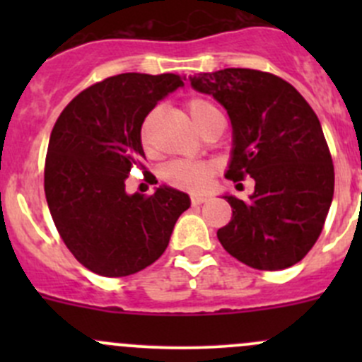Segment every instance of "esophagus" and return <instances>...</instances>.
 <instances>
[{
  "label": "esophagus",
  "instance_id": "34e87169",
  "mask_svg": "<svg viewBox=\"0 0 362 362\" xmlns=\"http://www.w3.org/2000/svg\"><path fill=\"white\" fill-rule=\"evenodd\" d=\"M204 202H206V196H202V194H192L191 196L192 206H199V204H203Z\"/></svg>",
  "mask_w": 362,
  "mask_h": 362
}]
</instances>
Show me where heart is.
<instances>
[{
  "instance_id": "1",
  "label": "heart",
  "mask_w": 362,
  "mask_h": 362,
  "mask_svg": "<svg viewBox=\"0 0 362 362\" xmlns=\"http://www.w3.org/2000/svg\"><path fill=\"white\" fill-rule=\"evenodd\" d=\"M187 112L191 119L194 120L196 126L203 129L210 119L215 115H221L218 108L210 103L204 98H192L187 101ZM159 110H152L145 115L140 126V144L145 152H152V129H154L156 119H158ZM215 168L210 163H196V160H171L160 171V177L168 185L175 189L189 192H202L214 175Z\"/></svg>"
}]
</instances>
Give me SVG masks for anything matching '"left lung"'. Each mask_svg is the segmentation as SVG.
Returning a JSON list of instances; mask_svg holds the SVG:
<instances>
[{
  "instance_id": "left-lung-1",
  "label": "left lung",
  "mask_w": 362,
  "mask_h": 362,
  "mask_svg": "<svg viewBox=\"0 0 362 362\" xmlns=\"http://www.w3.org/2000/svg\"><path fill=\"white\" fill-rule=\"evenodd\" d=\"M229 113L233 156L226 178L252 177L249 202L224 196L233 208L217 231L226 250L255 269H284L315 245L334 192V166L315 112L280 76L226 68L189 76Z\"/></svg>"
}]
</instances>
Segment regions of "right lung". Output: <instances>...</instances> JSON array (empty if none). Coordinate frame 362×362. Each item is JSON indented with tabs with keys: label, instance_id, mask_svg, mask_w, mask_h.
<instances>
[{
	"label": "right lung",
	"instance_id": "right-lung-1",
	"mask_svg": "<svg viewBox=\"0 0 362 362\" xmlns=\"http://www.w3.org/2000/svg\"><path fill=\"white\" fill-rule=\"evenodd\" d=\"M180 75L120 73L73 98L50 133L45 198L64 245L101 276H127L166 250L175 222L191 206L185 192L159 187L127 194L126 178L144 166L140 126Z\"/></svg>",
	"mask_w": 362,
	"mask_h": 362
}]
</instances>
